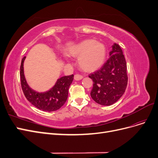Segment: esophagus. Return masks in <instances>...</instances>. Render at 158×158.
<instances>
[{"label":"esophagus","instance_id":"1","mask_svg":"<svg viewBox=\"0 0 158 158\" xmlns=\"http://www.w3.org/2000/svg\"><path fill=\"white\" fill-rule=\"evenodd\" d=\"M74 78L75 80H82L83 78V76L82 75L77 74H75L74 75Z\"/></svg>","mask_w":158,"mask_h":158}]
</instances>
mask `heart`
Here are the masks:
<instances>
[{
  "instance_id": "heart-1",
  "label": "heart",
  "mask_w": 158,
  "mask_h": 158,
  "mask_svg": "<svg viewBox=\"0 0 158 158\" xmlns=\"http://www.w3.org/2000/svg\"><path fill=\"white\" fill-rule=\"evenodd\" d=\"M69 54L78 57L80 68L88 73L98 70L104 63L106 57V46L94 40H86L74 45L69 50Z\"/></svg>"
}]
</instances>
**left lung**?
<instances>
[{
	"label": "left lung",
	"instance_id": "1",
	"mask_svg": "<svg viewBox=\"0 0 158 158\" xmlns=\"http://www.w3.org/2000/svg\"><path fill=\"white\" fill-rule=\"evenodd\" d=\"M110 58L99 70L89 75L94 82L91 97L102 106H111L125 93L127 86V63L118 44L112 46Z\"/></svg>",
	"mask_w": 158,
	"mask_h": 158
}]
</instances>
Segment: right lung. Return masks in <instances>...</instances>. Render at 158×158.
Returning a JSON list of instances; mask_svg holds the SVG:
<instances>
[{
	"label": "right lung",
	"mask_w": 158,
	"mask_h": 158,
	"mask_svg": "<svg viewBox=\"0 0 158 158\" xmlns=\"http://www.w3.org/2000/svg\"><path fill=\"white\" fill-rule=\"evenodd\" d=\"M20 65V80L22 89L26 99L33 106L44 111H55L65 103L68 98L69 89L74 78V75L65 76L57 80L55 85L45 92H37L28 85L23 74V62Z\"/></svg>",
	"instance_id": "right-lung-1"
}]
</instances>
